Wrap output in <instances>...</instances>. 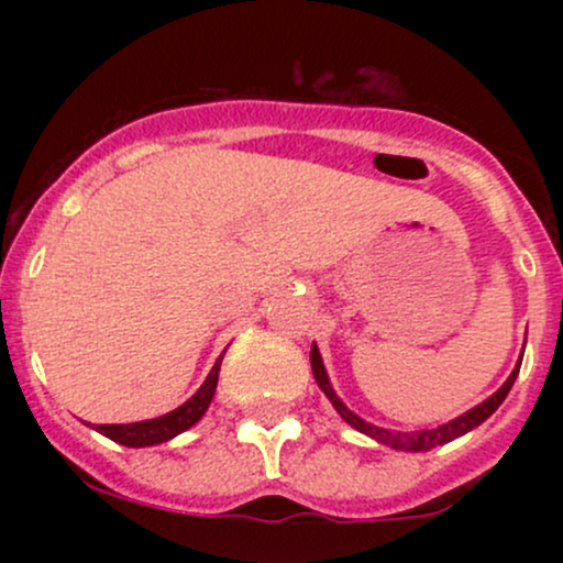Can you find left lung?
<instances>
[{
  "label": "left lung",
  "mask_w": 563,
  "mask_h": 563,
  "mask_svg": "<svg viewBox=\"0 0 563 563\" xmlns=\"http://www.w3.org/2000/svg\"><path fill=\"white\" fill-rule=\"evenodd\" d=\"M309 363H312V373H314V380H318V386H320L322 391H325V397L331 399V405L335 407V412H339V416L344 418V421L352 426V429L363 431V434H367L371 439H376V442H380V444H386V448L407 450V452L434 450V448H439V444H448V442H452V439L468 434L471 429H476V426L487 421V418L493 416L497 407L503 405V399L508 397L510 386H514V380H516V376H519V367H521V360H519V365L514 367V373H510L506 384H503L500 389L493 394V397L484 399L482 405L471 407L468 412L457 416L455 421L437 426V429H423V431H389V429H380V426H373V423L363 421V418L354 416V412L349 410L344 402H341L339 394L333 391L331 380H328V373H325V365H322L318 344H312V352H309Z\"/></svg>",
  "instance_id": "8db88e82"
}]
</instances>
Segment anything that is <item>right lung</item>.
I'll return each instance as SVG.
<instances>
[{"label":"right lung","instance_id":"1","mask_svg":"<svg viewBox=\"0 0 563 563\" xmlns=\"http://www.w3.org/2000/svg\"><path fill=\"white\" fill-rule=\"evenodd\" d=\"M219 365H222V357L217 360L214 367H211L209 378L203 380V386L187 399L185 405H179L177 410L166 412L161 418H151V421H137V423H102L95 426V431H100L102 437L113 439V442L124 444V448H153V444L169 442L177 434L196 426L203 412L209 410L211 399H214L217 380H219Z\"/></svg>","mask_w":563,"mask_h":563}]
</instances>
